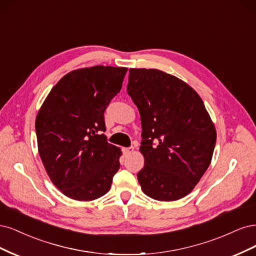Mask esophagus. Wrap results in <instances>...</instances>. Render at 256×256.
I'll use <instances>...</instances> for the list:
<instances>
[{
	"label": "esophagus",
	"mask_w": 256,
	"mask_h": 256,
	"mask_svg": "<svg viewBox=\"0 0 256 256\" xmlns=\"http://www.w3.org/2000/svg\"><path fill=\"white\" fill-rule=\"evenodd\" d=\"M134 152V148L130 146V148H124L123 149V153H124V155H128V154H132Z\"/></svg>",
	"instance_id": "34e87169"
}]
</instances>
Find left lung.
I'll return each instance as SVG.
<instances>
[{
	"instance_id": "8db88e82",
	"label": "left lung",
	"mask_w": 256,
	"mask_h": 256,
	"mask_svg": "<svg viewBox=\"0 0 256 256\" xmlns=\"http://www.w3.org/2000/svg\"><path fill=\"white\" fill-rule=\"evenodd\" d=\"M128 94L142 120L144 166L137 178L158 201L192 192L212 162L216 128L200 96L182 80L158 69H130Z\"/></svg>"
}]
</instances>
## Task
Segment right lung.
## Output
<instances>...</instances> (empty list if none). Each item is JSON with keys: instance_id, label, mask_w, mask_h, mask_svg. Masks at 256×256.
I'll list each match as a JSON object with an SVG mask.
<instances>
[{"instance_id": "right-lung-1", "label": "right lung", "mask_w": 256, "mask_h": 256, "mask_svg": "<svg viewBox=\"0 0 256 256\" xmlns=\"http://www.w3.org/2000/svg\"><path fill=\"white\" fill-rule=\"evenodd\" d=\"M128 68L73 70L48 94L36 117L38 152L52 183L71 199L92 201L110 189L121 150L107 142L104 112Z\"/></svg>"}]
</instances>
